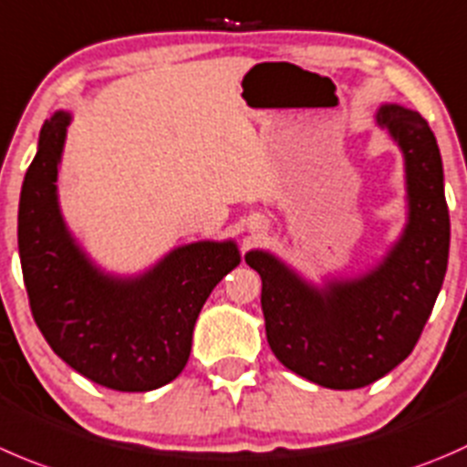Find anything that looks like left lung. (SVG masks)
I'll return each mask as SVG.
<instances>
[{
	"mask_svg": "<svg viewBox=\"0 0 467 467\" xmlns=\"http://www.w3.org/2000/svg\"><path fill=\"white\" fill-rule=\"evenodd\" d=\"M377 123L404 152L409 223L400 242L360 278L306 283L266 251L246 265L262 278L266 339L298 377L356 390L406 360L442 287L450 255V212L436 137L418 111L383 104Z\"/></svg>",
	"mask_w": 467,
	"mask_h": 467,
	"instance_id": "left-lung-1",
	"label": "left lung"
}]
</instances>
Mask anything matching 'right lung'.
<instances>
[{
    "label": "right lung",
    "instance_id": "obj_1",
    "mask_svg": "<svg viewBox=\"0 0 467 467\" xmlns=\"http://www.w3.org/2000/svg\"><path fill=\"white\" fill-rule=\"evenodd\" d=\"M67 125L66 111L45 120L22 182L17 248L31 315L54 354L81 377L119 392L155 390L184 369L201 307L242 255L234 242H196L134 278L99 271L58 210Z\"/></svg>",
    "mask_w": 467,
    "mask_h": 467
}]
</instances>
